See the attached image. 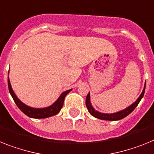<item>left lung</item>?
Segmentation results:
<instances>
[{
    "label": "left lung",
    "instance_id": "1",
    "mask_svg": "<svg viewBox=\"0 0 154 154\" xmlns=\"http://www.w3.org/2000/svg\"><path fill=\"white\" fill-rule=\"evenodd\" d=\"M145 89L146 84L144 85V88H143V91L141 93V95H139V97L136 99V101L135 103H133L131 106H129L128 107L124 109L123 110L118 111V112H116V113H100L99 111L95 110L91 103V100H90V92L88 94L87 97H86V102H85L86 103V106H87V109L89 113H90V114L92 115L93 117H96V118L100 119V120H104V121H119V120H121V119L125 118V117H127L128 115L130 114L135 109V107L138 106L139 102L141 101V99H143L144 93H145Z\"/></svg>",
    "mask_w": 154,
    "mask_h": 154
}]
</instances>
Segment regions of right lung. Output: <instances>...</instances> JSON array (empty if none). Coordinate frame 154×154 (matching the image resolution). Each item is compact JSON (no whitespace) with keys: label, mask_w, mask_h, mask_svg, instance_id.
<instances>
[{"label":"right lung","mask_w":154,"mask_h":154,"mask_svg":"<svg viewBox=\"0 0 154 154\" xmlns=\"http://www.w3.org/2000/svg\"><path fill=\"white\" fill-rule=\"evenodd\" d=\"M8 85L9 92L11 94L14 102L17 105V106L19 107V109L23 113H25L26 116H28V117H31V118L36 119L47 118V117H52L54 115H56L57 113H59V111L61 110L62 107L63 106L64 99H65L66 95L72 90V89H69V90H67V91L62 93L61 95H59L57 100L53 103V104H51V106H49L45 107V108H33V107L26 105L25 103H23V102L19 100V98L16 96V95L14 92L12 88H11V83H10V81H9L8 77Z\"/></svg>","instance_id":"1"}]
</instances>
